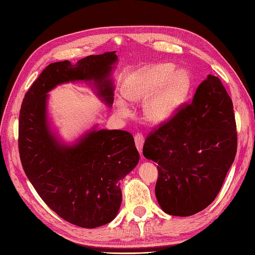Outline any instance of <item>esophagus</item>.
Wrapping results in <instances>:
<instances>
[{
	"label": "esophagus",
	"instance_id": "34e87169",
	"mask_svg": "<svg viewBox=\"0 0 255 255\" xmlns=\"http://www.w3.org/2000/svg\"><path fill=\"white\" fill-rule=\"evenodd\" d=\"M134 143H136V147L139 151V153H142V148H143V143H144V137L142 134L137 133L134 136Z\"/></svg>",
	"mask_w": 255,
	"mask_h": 255
}]
</instances>
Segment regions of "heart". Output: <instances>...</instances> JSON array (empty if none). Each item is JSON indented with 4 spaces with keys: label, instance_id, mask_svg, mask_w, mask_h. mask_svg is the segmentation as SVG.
<instances>
[{
    "label": "heart",
    "instance_id": "heart-1",
    "mask_svg": "<svg viewBox=\"0 0 255 255\" xmlns=\"http://www.w3.org/2000/svg\"><path fill=\"white\" fill-rule=\"evenodd\" d=\"M171 63H159L142 69L129 78L123 86L125 99L132 103L144 102V117L152 125H162L175 115L187 94L189 78L186 72L175 71ZM116 110L127 116L129 108L117 100Z\"/></svg>",
    "mask_w": 255,
    "mask_h": 255
}]
</instances>
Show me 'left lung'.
Masks as SVG:
<instances>
[{
  "instance_id": "1",
  "label": "left lung",
  "mask_w": 255,
  "mask_h": 255,
  "mask_svg": "<svg viewBox=\"0 0 255 255\" xmlns=\"http://www.w3.org/2000/svg\"><path fill=\"white\" fill-rule=\"evenodd\" d=\"M234 105L209 74L192 102L151 132L143 155L158 163L155 196L164 213L187 217L217 196L237 153Z\"/></svg>"
}]
</instances>
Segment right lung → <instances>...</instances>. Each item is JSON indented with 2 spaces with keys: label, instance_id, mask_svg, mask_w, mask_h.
<instances>
[{
  "label": "right lung",
  "instance_id": "add662e5",
  "mask_svg": "<svg viewBox=\"0 0 255 255\" xmlns=\"http://www.w3.org/2000/svg\"><path fill=\"white\" fill-rule=\"evenodd\" d=\"M117 62L112 51L75 64L50 63L29 88L19 112L18 149L26 176L49 208L82 228H96L116 217L121 181L138 164L139 152L131 133L96 126L73 143L63 142L49 125L48 93L60 84L88 82L112 106V71Z\"/></svg>",
  "mask_w": 255,
  "mask_h": 255
}]
</instances>
